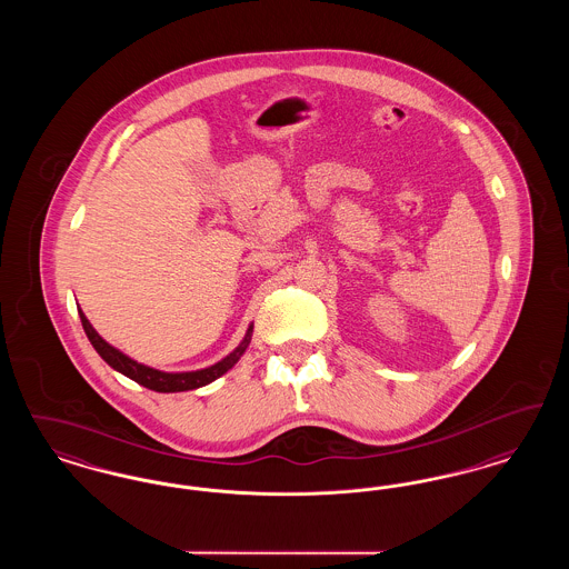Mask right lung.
Returning <instances> with one entry per match:
<instances>
[{"label": "right lung", "instance_id": "right-lung-1", "mask_svg": "<svg viewBox=\"0 0 569 569\" xmlns=\"http://www.w3.org/2000/svg\"><path fill=\"white\" fill-rule=\"evenodd\" d=\"M79 316H81L82 328H84V335L87 339L91 341V346L96 348V352L100 353L110 367L119 373H123L126 378L134 379L136 383L149 388V390H156V392H186V390H196V388H202L211 381H216L217 378H221L226 371H230L239 358L243 356L244 350L249 348V341H251V332H253V325H249L247 332H244L243 341L228 353L226 358H221L216 365L207 367V369H198V371H183V373H166L160 369H153V367H147L142 362H136L134 358H130L128 353L112 348L110 343H107L98 330L91 326V322L84 318L81 309H79Z\"/></svg>", "mask_w": 569, "mask_h": 569}]
</instances>
